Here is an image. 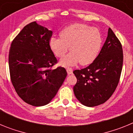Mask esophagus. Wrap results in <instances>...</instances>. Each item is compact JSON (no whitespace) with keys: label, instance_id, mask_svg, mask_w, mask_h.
<instances>
[{"label":"esophagus","instance_id":"1","mask_svg":"<svg viewBox=\"0 0 133 133\" xmlns=\"http://www.w3.org/2000/svg\"><path fill=\"white\" fill-rule=\"evenodd\" d=\"M66 71H67L68 75H71L72 73V69L71 68H67L66 69Z\"/></svg>","mask_w":133,"mask_h":133}]
</instances>
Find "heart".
Wrapping results in <instances>:
<instances>
[{"instance_id": "1", "label": "heart", "mask_w": 133, "mask_h": 133, "mask_svg": "<svg viewBox=\"0 0 133 133\" xmlns=\"http://www.w3.org/2000/svg\"><path fill=\"white\" fill-rule=\"evenodd\" d=\"M61 38H50V47L58 58L63 57L70 47L71 52L60 61L63 66H70L80 63L81 65L92 63L98 55L103 36L99 29L84 24H74L60 32Z\"/></svg>"}]
</instances>
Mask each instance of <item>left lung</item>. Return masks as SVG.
<instances>
[{
    "label": "left lung",
    "mask_w": 133,
    "mask_h": 133,
    "mask_svg": "<svg viewBox=\"0 0 133 133\" xmlns=\"http://www.w3.org/2000/svg\"><path fill=\"white\" fill-rule=\"evenodd\" d=\"M123 63V49L111 29L101 50L87 67L73 71L77 82L75 97L89 107L101 104L110 98L119 82Z\"/></svg>",
    "instance_id": "obj_1"
}]
</instances>
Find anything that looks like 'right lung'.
<instances>
[{
    "instance_id": "1",
    "label": "right lung",
    "mask_w": 133,
    "mask_h": 133,
    "mask_svg": "<svg viewBox=\"0 0 133 133\" xmlns=\"http://www.w3.org/2000/svg\"><path fill=\"white\" fill-rule=\"evenodd\" d=\"M52 34V30L35 21L25 26L10 45L12 83L18 96L32 106L49 104L67 75L61 66L51 69L57 63L49 44Z\"/></svg>"
}]
</instances>
